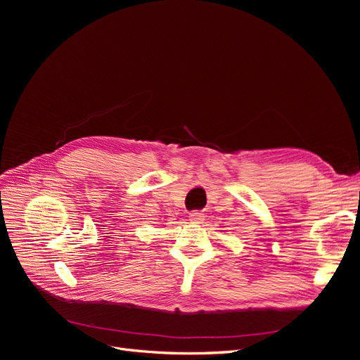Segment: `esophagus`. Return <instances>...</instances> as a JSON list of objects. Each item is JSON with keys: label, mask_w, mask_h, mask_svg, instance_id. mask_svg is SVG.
<instances>
[{"label": "esophagus", "mask_w": 360, "mask_h": 360, "mask_svg": "<svg viewBox=\"0 0 360 360\" xmlns=\"http://www.w3.org/2000/svg\"><path fill=\"white\" fill-rule=\"evenodd\" d=\"M189 221L193 222V224H200L201 221H204V213L195 210V212H191L189 214Z\"/></svg>", "instance_id": "34e87169"}]
</instances>
